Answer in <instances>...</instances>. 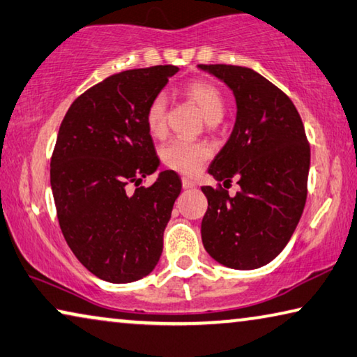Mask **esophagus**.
<instances>
[{"label": "esophagus", "instance_id": "esophagus-1", "mask_svg": "<svg viewBox=\"0 0 357 357\" xmlns=\"http://www.w3.org/2000/svg\"><path fill=\"white\" fill-rule=\"evenodd\" d=\"M181 183H183L184 189H194L195 188V183L189 178H183V179H181Z\"/></svg>", "mask_w": 357, "mask_h": 357}]
</instances>
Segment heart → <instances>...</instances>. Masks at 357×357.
Here are the masks:
<instances>
[{
  "mask_svg": "<svg viewBox=\"0 0 357 357\" xmlns=\"http://www.w3.org/2000/svg\"><path fill=\"white\" fill-rule=\"evenodd\" d=\"M184 93L190 100H194L200 106L208 122H218L224 116L225 100L218 86L208 81H194L184 87ZM167 111L168 98L167 93L158 92L151 98L146 107V126L151 135L162 137L167 130ZM211 149L205 143H197L184 138L169 139L167 144L162 146L160 158L168 168L183 174H194L203 167Z\"/></svg>",
  "mask_w": 357,
  "mask_h": 357,
  "instance_id": "1",
  "label": "heart"
}]
</instances>
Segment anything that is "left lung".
<instances>
[{"instance_id": "obj_1", "label": "left lung", "mask_w": 357, "mask_h": 357, "mask_svg": "<svg viewBox=\"0 0 357 357\" xmlns=\"http://www.w3.org/2000/svg\"><path fill=\"white\" fill-rule=\"evenodd\" d=\"M200 68L234 90L238 107L234 132L208 169L219 183L202 188L208 199L203 246L225 267L259 268L284 250L301 220L310 143L291 98L268 79L245 66ZM234 177L242 190L231 197Z\"/></svg>"}]
</instances>
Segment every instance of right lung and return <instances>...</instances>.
I'll list each match as a JSON object with an SVG mask.
<instances>
[{
	"mask_svg": "<svg viewBox=\"0 0 357 357\" xmlns=\"http://www.w3.org/2000/svg\"><path fill=\"white\" fill-rule=\"evenodd\" d=\"M176 73L157 65L106 77L73 101L56 135L50 185L61 234L79 262L105 281L141 280L160 259L181 179L167 169L139 185L158 167L144 116Z\"/></svg>",
	"mask_w": 357,
	"mask_h": 357,
	"instance_id": "obj_1",
	"label": "right lung"
}]
</instances>
